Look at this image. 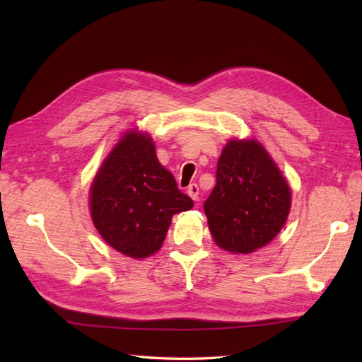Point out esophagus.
Masks as SVG:
<instances>
[{
    "label": "esophagus",
    "mask_w": 362,
    "mask_h": 362,
    "mask_svg": "<svg viewBox=\"0 0 362 362\" xmlns=\"http://www.w3.org/2000/svg\"><path fill=\"white\" fill-rule=\"evenodd\" d=\"M187 193L191 199H193V201H197V199H199V187L196 185V183H191V185L187 189Z\"/></svg>",
    "instance_id": "1"
}]
</instances>
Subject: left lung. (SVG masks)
Wrapping results in <instances>:
<instances>
[{"mask_svg":"<svg viewBox=\"0 0 362 362\" xmlns=\"http://www.w3.org/2000/svg\"><path fill=\"white\" fill-rule=\"evenodd\" d=\"M221 249L252 253L279 235L291 210V189L257 140H230L222 149L216 187L204 204Z\"/></svg>","mask_w":362,"mask_h":362,"instance_id":"8db88e82","label":"left lung"}]
</instances>
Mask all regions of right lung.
Instances as JSON below:
<instances>
[{"label":"right lung","mask_w":362,"mask_h":362,"mask_svg":"<svg viewBox=\"0 0 362 362\" xmlns=\"http://www.w3.org/2000/svg\"><path fill=\"white\" fill-rule=\"evenodd\" d=\"M194 202L160 165L152 138L129 130L104 160L90 188L91 219L103 240L130 258L153 255L175 213Z\"/></svg>","instance_id":"1"}]
</instances>
